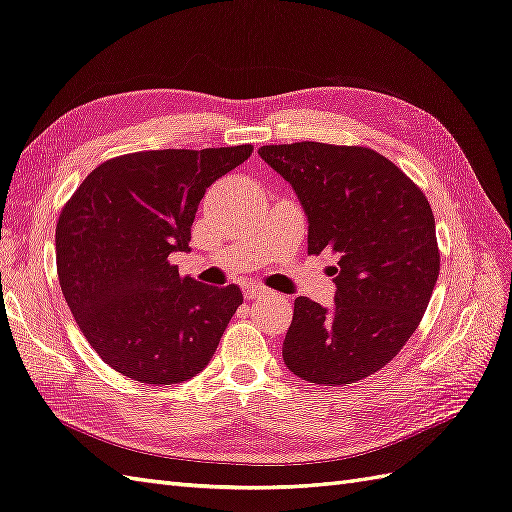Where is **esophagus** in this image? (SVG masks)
Returning <instances> with one entry per match:
<instances>
[{
    "mask_svg": "<svg viewBox=\"0 0 512 512\" xmlns=\"http://www.w3.org/2000/svg\"><path fill=\"white\" fill-rule=\"evenodd\" d=\"M243 293H245L247 299H262V297L269 295V290L265 286H247Z\"/></svg>",
    "mask_w": 512,
    "mask_h": 512,
    "instance_id": "esophagus-1",
    "label": "esophagus"
}]
</instances>
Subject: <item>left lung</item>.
<instances>
[{"label": "left lung", "mask_w": 512, "mask_h": 512, "mask_svg": "<svg viewBox=\"0 0 512 512\" xmlns=\"http://www.w3.org/2000/svg\"><path fill=\"white\" fill-rule=\"evenodd\" d=\"M258 155L295 189L308 254L336 256L334 308L295 299L284 364L316 385L375 375L405 347L439 275L435 217L422 189L364 146L295 142Z\"/></svg>", "instance_id": "left-lung-1"}]
</instances>
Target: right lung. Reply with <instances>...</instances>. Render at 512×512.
Masks as SVG:
<instances>
[{
    "instance_id": "right-lung-1",
    "label": "right lung",
    "mask_w": 512,
    "mask_h": 512,
    "mask_svg": "<svg viewBox=\"0 0 512 512\" xmlns=\"http://www.w3.org/2000/svg\"><path fill=\"white\" fill-rule=\"evenodd\" d=\"M254 146L142 150L109 159L77 187L55 228L62 295L90 347L120 375L174 385L206 368L241 288L178 273L198 204Z\"/></svg>"
}]
</instances>
